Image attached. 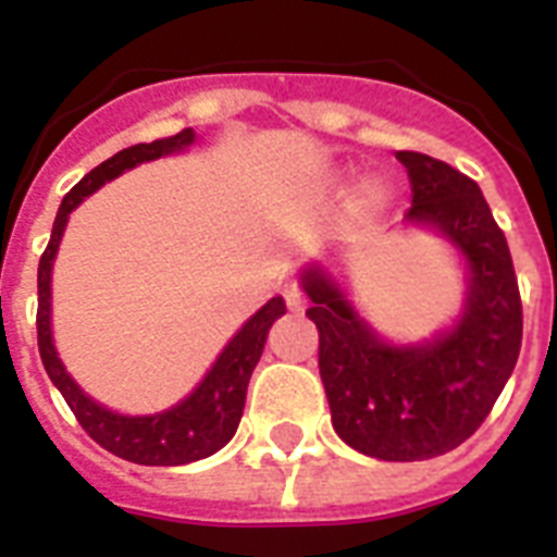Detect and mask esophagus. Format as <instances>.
<instances>
[{"label": "esophagus", "mask_w": 557, "mask_h": 557, "mask_svg": "<svg viewBox=\"0 0 557 557\" xmlns=\"http://www.w3.org/2000/svg\"><path fill=\"white\" fill-rule=\"evenodd\" d=\"M283 297H286V306L292 309V312H304L306 309V297L304 292L295 286V283H288L286 288H283Z\"/></svg>", "instance_id": "esophagus-1"}]
</instances>
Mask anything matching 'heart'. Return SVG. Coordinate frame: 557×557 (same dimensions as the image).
Masks as SVG:
<instances>
[{
    "mask_svg": "<svg viewBox=\"0 0 557 557\" xmlns=\"http://www.w3.org/2000/svg\"><path fill=\"white\" fill-rule=\"evenodd\" d=\"M364 193H367V199H370V201H379L381 196H384V190H381L379 182H367Z\"/></svg>",
    "mask_w": 557,
    "mask_h": 557,
    "instance_id": "b5f03b06",
    "label": "heart"
}]
</instances>
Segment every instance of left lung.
<instances>
[{"mask_svg": "<svg viewBox=\"0 0 557 557\" xmlns=\"http://www.w3.org/2000/svg\"><path fill=\"white\" fill-rule=\"evenodd\" d=\"M413 187L401 227L431 231L466 271L462 309L419 341L384 338L321 260L300 271L321 332L332 428L349 448L384 462L448 454L492 413L518 364L523 312L509 245L483 190L445 161L396 152Z\"/></svg>", "mask_w": 557, "mask_h": 557, "instance_id": "8db88e82", "label": "left lung"}]
</instances>
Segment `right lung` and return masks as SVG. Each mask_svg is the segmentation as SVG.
<instances>
[{"instance_id":"obj_1","label":"right lung","mask_w":557,"mask_h":557,"mask_svg":"<svg viewBox=\"0 0 557 557\" xmlns=\"http://www.w3.org/2000/svg\"><path fill=\"white\" fill-rule=\"evenodd\" d=\"M199 135L193 129H182L178 135L159 138L152 144H135L126 150L115 152L112 159L86 173V176L65 193L63 205L57 210L54 227H51V239H48L46 253L39 257L37 271V341H39V358L46 367L48 379L54 384L63 398L83 424V431L89 433L91 440L98 442L100 448L115 454L121 459L138 462V466H187L196 459H205L225 448L227 442L234 440L239 419L245 410V393H248V381L257 367L269 338L271 323L286 314L283 297H271L269 304L257 309L248 321L236 330V335L227 341L216 361L205 372V379L187 393L182 401H176L168 410L159 413L129 416L109 410L86 393V389L72 379V372L65 370L63 358L54 347V326H51V274H54V260L63 243L65 225L72 210L81 205L86 196L112 182V178L124 176L126 170L147 164V161L164 159V156H176L187 152L196 144Z\"/></svg>"}]
</instances>
